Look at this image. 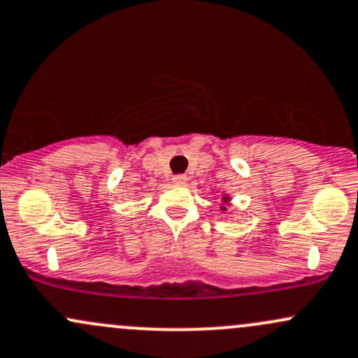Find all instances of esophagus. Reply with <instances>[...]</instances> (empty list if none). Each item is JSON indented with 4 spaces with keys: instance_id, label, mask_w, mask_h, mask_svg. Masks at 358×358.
<instances>
[{
    "instance_id": "34e87169",
    "label": "esophagus",
    "mask_w": 358,
    "mask_h": 358,
    "mask_svg": "<svg viewBox=\"0 0 358 358\" xmlns=\"http://www.w3.org/2000/svg\"><path fill=\"white\" fill-rule=\"evenodd\" d=\"M186 180H187V178L184 174L174 176V178H172V182H174V184H186Z\"/></svg>"
}]
</instances>
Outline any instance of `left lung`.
Masks as SVG:
<instances>
[{"mask_svg": "<svg viewBox=\"0 0 358 358\" xmlns=\"http://www.w3.org/2000/svg\"><path fill=\"white\" fill-rule=\"evenodd\" d=\"M223 201L228 203V201H230V196H223ZM222 211H227V206H222Z\"/></svg>", "mask_w": 358, "mask_h": 358, "instance_id": "8db88e82", "label": "left lung"}]
</instances>
